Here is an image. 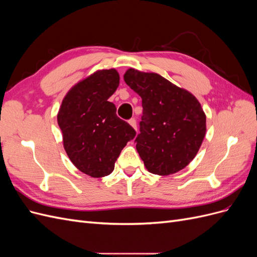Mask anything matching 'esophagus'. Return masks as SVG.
<instances>
[{"mask_svg": "<svg viewBox=\"0 0 257 257\" xmlns=\"http://www.w3.org/2000/svg\"><path fill=\"white\" fill-rule=\"evenodd\" d=\"M128 123H130V125H131L132 127L136 130V127H137V124H136V120H135L134 118L130 119V120H128Z\"/></svg>", "mask_w": 257, "mask_h": 257, "instance_id": "obj_1", "label": "esophagus"}]
</instances>
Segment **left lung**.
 <instances>
[{
	"label": "left lung",
	"instance_id": "1",
	"mask_svg": "<svg viewBox=\"0 0 257 257\" xmlns=\"http://www.w3.org/2000/svg\"><path fill=\"white\" fill-rule=\"evenodd\" d=\"M123 77L143 99L135 143L148 172L168 176L188 166L206 135V114L197 98L159 74L128 68Z\"/></svg>",
	"mask_w": 257,
	"mask_h": 257
}]
</instances>
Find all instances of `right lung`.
<instances>
[{"label": "right lung", "instance_id": "obj_1", "mask_svg": "<svg viewBox=\"0 0 257 257\" xmlns=\"http://www.w3.org/2000/svg\"><path fill=\"white\" fill-rule=\"evenodd\" d=\"M119 81L120 76L113 68L93 73L67 92L58 112L69 160L93 178L110 175L122 149L136 135L108 100Z\"/></svg>", "mask_w": 257, "mask_h": 257}]
</instances>
